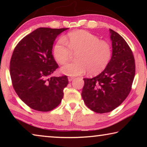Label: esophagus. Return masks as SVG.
<instances>
[{
	"label": "esophagus",
	"instance_id": "esophagus-1",
	"mask_svg": "<svg viewBox=\"0 0 147 147\" xmlns=\"http://www.w3.org/2000/svg\"><path fill=\"white\" fill-rule=\"evenodd\" d=\"M74 78V77H72V76H69V77H68V80H69V82H71Z\"/></svg>",
	"mask_w": 147,
	"mask_h": 147
}]
</instances>
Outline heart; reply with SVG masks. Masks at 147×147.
<instances>
[{
    "label": "heart",
    "instance_id": "b5f03b06",
    "mask_svg": "<svg viewBox=\"0 0 147 147\" xmlns=\"http://www.w3.org/2000/svg\"><path fill=\"white\" fill-rule=\"evenodd\" d=\"M72 53L76 61L64 65L61 72L69 76H78L87 71L97 75L105 69L112 57V47L109 42L100 40L98 36L86 30L69 32L56 42L53 55L59 64L66 63Z\"/></svg>",
    "mask_w": 147,
    "mask_h": 147
}]
</instances>
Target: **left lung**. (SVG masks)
<instances>
[{
    "label": "left lung",
    "instance_id": "left-lung-1",
    "mask_svg": "<svg viewBox=\"0 0 147 147\" xmlns=\"http://www.w3.org/2000/svg\"><path fill=\"white\" fill-rule=\"evenodd\" d=\"M112 57L104 70L92 78H84L82 96L96 113L113 111L130 93L136 73L135 59L130 47L118 33L109 30Z\"/></svg>",
    "mask_w": 147,
    "mask_h": 147
}]
</instances>
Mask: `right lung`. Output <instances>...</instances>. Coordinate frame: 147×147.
Here are the masks:
<instances>
[{"mask_svg":"<svg viewBox=\"0 0 147 147\" xmlns=\"http://www.w3.org/2000/svg\"><path fill=\"white\" fill-rule=\"evenodd\" d=\"M68 28H39L20 41L9 65L11 83L30 108L49 111L56 108L69 84L67 76H51L59 67L52 54L57 36Z\"/></svg>","mask_w":147,"mask_h":147,"instance_id":"obj_1","label":"right lung"}]
</instances>
